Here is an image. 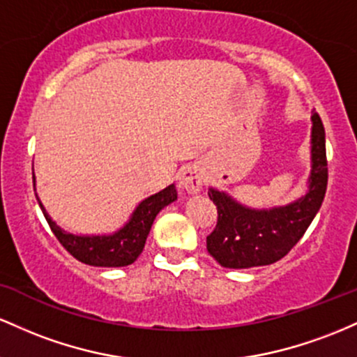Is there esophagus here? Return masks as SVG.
<instances>
[{
    "label": "esophagus",
    "mask_w": 357,
    "mask_h": 357,
    "mask_svg": "<svg viewBox=\"0 0 357 357\" xmlns=\"http://www.w3.org/2000/svg\"><path fill=\"white\" fill-rule=\"evenodd\" d=\"M178 185L180 189L189 192V194H197L204 185V174L199 167L192 165L187 167L185 170H182L178 177Z\"/></svg>",
    "instance_id": "1"
}]
</instances>
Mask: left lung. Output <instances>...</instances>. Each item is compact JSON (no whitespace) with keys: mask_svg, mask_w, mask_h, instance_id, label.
<instances>
[{"mask_svg":"<svg viewBox=\"0 0 357 357\" xmlns=\"http://www.w3.org/2000/svg\"><path fill=\"white\" fill-rule=\"evenodd\" d=\"M312 170L303 197L282 207L251 209L226 192L209 189L218 207V224L207 236V251L224 268H253L278 261L305 234L327 189L326 131L317 113L312 114Z\"/></svg>","mask_w":357,"mask_h":357,"instance_id":"8db88e82","label":"left lung"}]
</instances>
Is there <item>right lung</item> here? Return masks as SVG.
Listing matches in <instances>:
<instances>
[{"label": "right lung", "mask_w": 357, "mask_h": 357, "mask_svg": "<svg viewBox=\"0 0 357 357\" xmlns=\"http://www.w3.org/2000/svg\"><path fill=\"white\" fill-rule=\"evenodd\" d=\"M33 185H35V175H33ZM38 206L45 215L47 222H49L52 232L59 243L66 248L69 253L79 259L81 263L91 266H128L136 261L139 255H142L143 248H145L148 232L151 229L155 218L163 207L177 200V190L175 185H168L167 189L160 190L158 194L150 195V197L142 200L136 207L133 214H131L130 221H128L121 229H118L113 234L104 236H75L63 229L52 221V218L47 214L45 207L40 202L38 195Z\"/></svg>", "instance_id": "add662e5"}]
</instances>
